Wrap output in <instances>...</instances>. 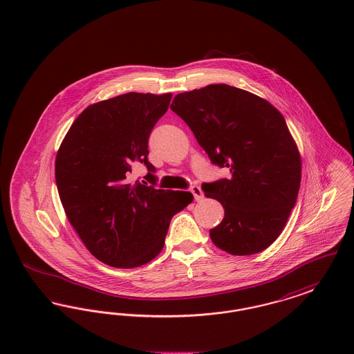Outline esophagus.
<instances>
[{
    "label": "esophagus",
    "instance_id": "esophagus-1",
    "mask_svg": "<svg viewBox=\"0 0 354 354\" xmlns=\"http://www.w3.org/2000/svg\"><path fill=\"white\" fill-rule=\"evenodd\" d=\"M191 192H192V195H194V198H195V201H196V202L202 201L203 191L202 188H201L199 185H192V187H191Z\"/></svg>",
    "mask_w": 354,
    "mask_h": 354
}]
</instances>
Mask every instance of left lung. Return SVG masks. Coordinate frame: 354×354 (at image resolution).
<instances>
[{
    "instance_id": "1",
    "label": "left lung",
    "mask_w": 354,
    "mask_h": 354,
    "mask_svg": "<svg viewBox=\"0 0 354 354\" xmlns=\"http://www.w3.org/2000/svg\"><path fill=\"white\" fill-rule=\"evenodd\" d=\"M171 110L185 120L211 162L228 167V179L202 185L224 208L212 243L248 256L280 236L301 182V158L286 119L270 102L228 84L178 94Z\"/></svg>"
}]
</instances>
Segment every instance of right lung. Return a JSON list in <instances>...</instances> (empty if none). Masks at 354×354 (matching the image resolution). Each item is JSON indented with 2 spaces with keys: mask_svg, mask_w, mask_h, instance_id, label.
<instances>
[{
  "mask_svg": "<svg viewBox=\"0 0 354 354\" xmlns=\"http://www.w3.org/2000/svg\"><path fill=\"white\" fill-rule=\"evenodd\" d=\"M171 98V93H127L93 103L57 152L55 183L68 220L90 253L110 267L151 261L165 245L172 216L194 201L187 191L127 180L143 163L155 185L149 138Z\"/></svg>",
  "mask_w": 354,
  "mask_h": 354,
  "instance_id": "obj_1",
  "label": "right lung"
}]
</instances>
